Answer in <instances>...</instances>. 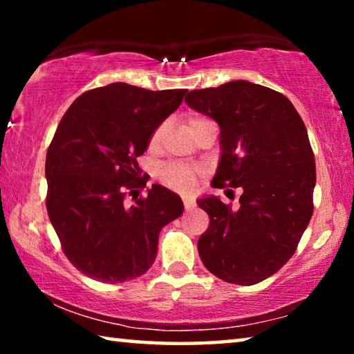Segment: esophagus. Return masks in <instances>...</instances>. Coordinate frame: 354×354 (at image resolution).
Masks as SVG:
<instances>
[{
    "label": "esophagus",
    "instance_id": "esophagus-1",
    "mask_svg": "<svg viewBox=\"0 0 354 354\" xmlns=\"http://www.w3.org/2000/svg\"><path fill=\"white\" fill-rule=\"evenodd\" d=\"M183 203H184V209H185V211H192V209H194V207L196 206L194 198H190V196H184Z\"/></svg>",
    "mask_w": 354,
    "mask_h": 354
}]
</instances>
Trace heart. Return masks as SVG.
Masks as SVG:
<instances>
[{
  "instance_id": "obj_1",
  "label": "heart",
  "mask_w": 354,
  "mask_h": 354,
  "mask_svg": "<svg viewBox=\"0 0 354 354\" xmlns=\"http://www.w3.org/2000/svg\"><path fill=\"white\" fill-rule=\"evenodd\" d=\"M207 123H212L211 120L203 117V115H190L187 118V129L190 131L192 134H196L198 131L206 127ZM164 124L159 127L158 129L154 131L151 139H149V145L156 147L160 140V137L164 134ZM160 181H162L167 187H170L173 190L178 192H189L192 187H194L195 183V171L187 169V167H181V165H169L160 171Z\"/></svg>"
}]
</instances>
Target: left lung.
I'll return each instance as SVG.
<instances>
[{
    "mask_svg": "<svg viewBox=\"0 0 354 354\" xmlns=\"http://www.w3.org/2000/svg\"><path fill=\"white\" fill-rule=\"evenodd\" d=\"M185 103L220 127L215 187L243 190L239 209L212 195L196 200L211 220L198 241L201 261L226 283H261L293 256L313 217L306 127L289 98L248 81L192 91Z\"/></svg>",
    "mask_w": 354,
    "mask_h": 354,
    "instance_id": "8db88e82",
    "label": "left lung"
}]
</instances>
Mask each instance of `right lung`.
<instances>
[{"mask_svg":"<svg viewBox=\"0 0 354 354\" xmlns=\"http://www.w3.org/2000/svg\"><path fill=\"white\" fill-rule=\"evenodd\" d=\"M185 92L113 82L82 93L59 123L46 153V211L65 256L86 277L107 284L142 277L160 230L183 214L181 198L159 184L139 196L147 178L137 158Z\"/></svg>","mask_w":354,"mask_h":354,"instance_id":"add662e5","label":"right lung"}]
</instances>
